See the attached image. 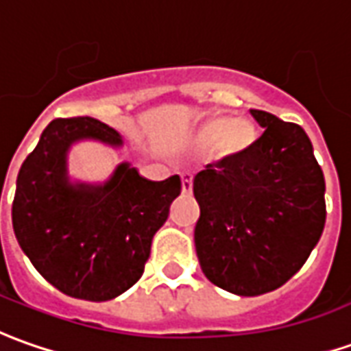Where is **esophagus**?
<instances>
[{
	"label": "esophagus",
	"mask_w": 351,
	"mask_h": 351,
	"mask_svg": "<svg viewBox=\"0 0 351 351\" xmlns=\"http://www.w3.org/2000/svg\"><path fill=\"white\" fill-rule=\"evenodd\" d=\"M192 173H182V194H192Z\"/></svg>",
	"instance_id": "34e87169"
}]
</instances>
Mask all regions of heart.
Returning a JSON list of instances; mask_svg holds the SVG:
<instances>
[{"label":"heart","instance_id":"obj_1","mask_svg":"<svg viewBox=\"0 0 351 351\" xmlns=\"http://www.w3.org/2000/svg\"><path fill=\"white\" fill-rule=\"evenodd\" d=\"M257 130L244 117H215L209 119L197 132V142L202 145H215L219 156L226 159L242 157L256 144Z\"/></svg>","mask_w":351,"mask_h":351}]
</instances>
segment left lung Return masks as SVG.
I'll return each mask as SVG.
<instances>
[{
	"label": "left lung",
	"mask_w": 351,
	"mask_h": 351,
	"mask_svg": "<svg viewBox=\"0 0 351 351\" xmlns=\"http://www.w3.org/2000/svg\"><path fill=\"white\" fill-rule=\"evenodd\" d=\"M263 130L242 157L194 176L195 254L204 275L236 295H261L302 269L323 234L325 176L306 130L250 109Z\"/></svg>",
	"instance_id": "left-lung-1"
}]
</instances>
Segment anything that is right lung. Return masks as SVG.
<instances>
[{
	"instance_id": "1",
	"label": "right lung",
	"mask_w": 351,
	"mask_h": 351,
	"mask_svg": "<svg viewBox=\"0 0 351 351\" xmlns=\"http://www.w3.org/2000/svg\"><path fill=\"white\" fill-rule=\"evenodd\" d=\"M82 140L123 145L115 128L92 117L51 121L16 176L13 230L49 285L71 298L107 302L142 276L182 182L178 175L147 180L126 161L101 184L71 180L69 149Z\"/></svg>"
}]
</instances>
